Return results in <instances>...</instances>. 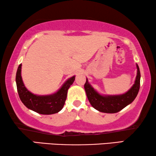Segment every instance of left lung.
I'll return each mask as SVG.
<instances>
[{
	"label": "left lung",
	"instance_id": "obj_1",
	"mask_svg": "<svg viewBox=\"0 0 156 156\" xmlns=\"http://www.w3.org/2000/svg\"><path fill=\"white\" fill-rule=\"evenodd\" d=\"M137 72L135 84L126 93L120 95H101L89 84L87 79L84 84V90L91 105L100 112L116 113L120 112L127 105L130 104L137 97L140 89V72L137 64Z\"/></svg>",
	"mask_w": 156,
	"mask_h": 156
}]
</instances>
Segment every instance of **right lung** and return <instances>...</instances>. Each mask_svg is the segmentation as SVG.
Segmentation results:
<instances>
[{
    "label": "right lung",
    "mask_w": 156,
    "mask_h": 156,
    "mask_svg": "<svg viewBox=\"0 0 156 156\" xmlns=\"http://www.w3.org/2000/svg\"><path fill=\"white\" fill-rule=\"evenodd\" d=\"M21 74V64L18 67L16 76L17 91L21 102L27 108L41 115L54 114L63 108L67 95V91L75 80V76L69 79L59 90L53 94L36 95L26 88Z\"/></svg>",
    "instance_id": "1"
}]
</instances>
